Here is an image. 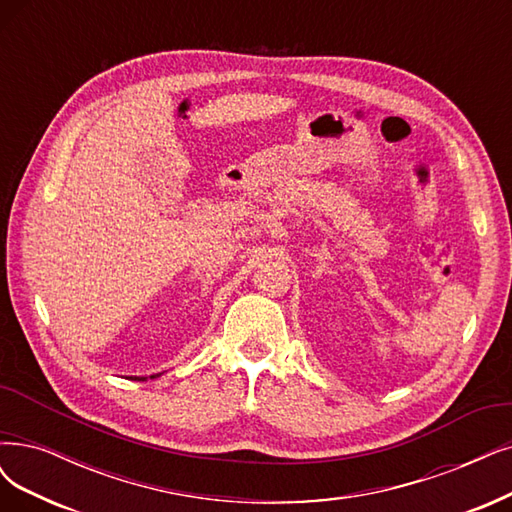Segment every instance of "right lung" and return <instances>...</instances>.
I'll list each match as a JSON object with an SVG mask.
<instances>
[{
	"label": "right lung",
	"instance_id": "right-lung-1",
	"mask_svg": "<svg viewBox=\"0 0 512 512\" xmlns=\"http://www.w3.org/2000/svg\"><path fill=\"white\" fill-rule=\"evenodd\" d=\"M154 377H156V375H151V380H154ZM135 380H145V377H135Z\"/></svg>",
	"mask_w": 512,
	"mask_h": 512
}]
</instances>
